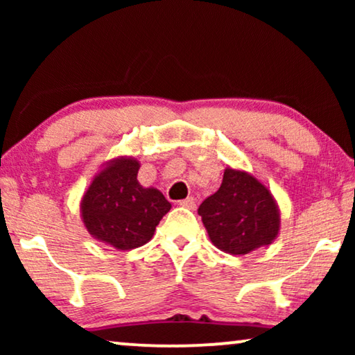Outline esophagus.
<instances>
[{
  "label": "esophagus",
  "mask_w": 355,
  "mask_h": 355,
  "mask_svg": "<svg viewBox=\"0 0 355 355\" xmlns=\"http://www.w3.org/2000/svg\"><path fill=\"white\" fill-rule=\"evenodd\" d=\"M179 205L184 207V208H187V210H196V208H197L193 197H187L186 200H181V202H179Z\"/></svg>",
  "instance_id": "esophagus-1"
}]
</instances>
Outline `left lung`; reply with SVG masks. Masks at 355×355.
<instances>
[{"label": "left lung", "instance_id": "1", "mask_svg": "<svg viewBox=\"0 0 355 355\" xmlns=\"http://www.w3.org/2000/svg\"><path fill=\"white\" fill-rule=\"evenodd\" d=\"M213 245L231 255H247L275 242L281 215L270 189L250 173L226 166L223 182L198 207Z\"/></svg>", "mask_w": 355, "mask_h": 355}]
</instances>
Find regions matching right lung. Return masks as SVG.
Instances as JSON below:
<instances>
[{"label":"right lung","instance_id":"1","mask_svg":"<svg viewBox=\"0 0 355 355\" xmlns=\"http://www.w3.org/2000/svg\"><path fill=\"white\" fill-rule=\"evenodd\" d=\"M139 168L134 157L110 159L92 178L80 200V218L89 234L118 250L147 244L171 210L158 189L140 186Z\"/></svg>","mask_w":355,"mask_h":355}]
</instances>
